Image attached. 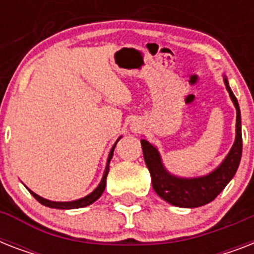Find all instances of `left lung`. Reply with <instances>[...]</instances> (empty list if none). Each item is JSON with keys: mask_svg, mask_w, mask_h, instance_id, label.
<instances>
[{"mask_svg": "<svg viewBox=\"0 0 254 254\" xmlns=\"http://www.w3.org/2000/svg\"><path fill=\"white\" fill-rule=\"evenodd\" d=\"M225 88L236 108V139L228 155L219 167L204 177L179 178L170 174L161 161L157 147L153 146L146 139L141 141L143 158L147 169L150 171L153 189L158 196L170 204L183 208H195L212 201L224 190L229 181L235 177L240 165L243 153V135H241V115L237 99L229 88L228 80L224 77Z\"/></svg>", "mask_w": 254, "mask_h": 254, "instance_id": "8db88e82", "label": "left lung"}]
</instances>
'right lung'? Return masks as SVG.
I'll return each instance as SVG.
<instances>
[{
	"mask_svg": "<svg viewBox=\"0 0 254 254\" xmlns=\"http://www.w3.org/2000/svg\"><path fill=\"white\" fill-rule=\"evenodd\" d=\"M121 138V137H120ZM119 138V139H120ZM119 139L116 141V143L113 145V147L111 149V151H109V157H108V163H107V167H105V171H104V175H103V179H101V182H100V185L96 187L93 191H92L89 195H87V196L81 197V199H79V200H72V201H51V200H47V199H45V197L39 196V195H37L35 192H33L31 190H29L30 193L33 195L35 199H37L41 204L46 205V207H50V208H58V209H72V208H81V207H87V205L92 204L93 201H96L97 199H99L101 195H103L104 190H105V185H107V175L108 173H109V162H111L112 157H113V151H115V147L116 145H117V142H119Z\"/></svg>",
	"mask_w": 254,
	"mask_h": 254,
	"instance_id": "add662e5",
	"label": "right lung"
}]
</instances>
